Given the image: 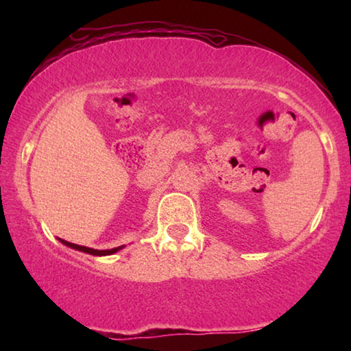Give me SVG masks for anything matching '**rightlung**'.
Instances as JSON below:
<instances>
[{
    "mask_svg": "<svg viewBox=\"0 0 351 351\" xmlns=\"http://www.w3.org/2000/svg\"><path fill=\"white\" fill-rule=\"evenodd\" d=\"M63 245H66L73 249H77V251H82V252H86V254H91V255H110V254H114L117 252L119 249L122 247H114V249H106V251H97V249H91V247H86V246H80V245H74V243H69V241H64L60 240Z\"/></svg>",
    "mask_w": 351,
    "mask_h": 351,
    "instance_id": "add662e5",
    "label": "right lung"
}]
</instances>
